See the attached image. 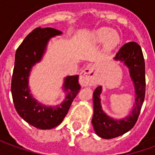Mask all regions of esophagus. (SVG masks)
<instances>
[{
    "mask_svg": "<svg viewBox=\"0 0 155 155\" xmlns=\"http://www.w3.org/2000/svg\"><path fill=\"white\" fill-rule=\"evenodd\" d=\"M81 84L83 86L85 85H92L96 81V76H95V71L94 67L93 65H88L84 68V71L81 72V77H80Z\"/></svg>",
    "mask_w": 155,
    "mask_h": 155,
    "instance_id": "1",
    "label": "esophagus"
}]
</instances>
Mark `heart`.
<instances>
[{"mask_svg": "<svg viewBox=\"0 0 155 155\" xmlns=\"http://www.w3.org/2000/svg\"><path fill=\"white\" fill-rule=\"evenodd\" d=\"M95 41L97 42H105L108 48H113L118 43L119 37L116 34H114L113 31L109 28H102L99 30L95 34Z\"/></svg>", "mask_w": 155, "mask_h": 155, "instance_id": "b5f03b06", "label": "heart"}]
</instances>
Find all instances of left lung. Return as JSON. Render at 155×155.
Wrapping results in <instances>:
<instances>
[{
	"mask_svg": "<svg viewBox=\"0 0 155 155\" xmlns=\"http://www.w3.org/2000/svg\"><path fill=\"white\" fill-rule=\"evenodd\" d=\"M114 60L123 61L130 69L136 98L134 107L130 115L123 120H114L104 114L101 109L100 95L102 88L99 86L95 89L93 94L94 115L91 122L96 134L106 140L120 136L134 126L145 96V64L140 45L136 42H129L124 45L117 52Z\"/></svg>",
	"mask_w": 155,
	"mask_h": 155,
	"instance_id": "obj_1",
	"label": "left lung"
}]
</instances>
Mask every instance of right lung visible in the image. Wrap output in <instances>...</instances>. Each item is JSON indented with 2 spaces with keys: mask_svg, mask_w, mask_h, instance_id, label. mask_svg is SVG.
Here are the masks:
<instances>
[{
  "mask_svg": "<svg viewBox=\"0 0 155 155\" xmlns=\"http://www.w3.org/2000/svg\"><path fill=\"white\" fill-rule=\"evenodd\" d=\"M61 34L56 29L38 27L25 37L15 52L12 79L14 105L23 120L41 130L54 128L63 121L81 88L78 75L65 78L63 88L67 92L66 97L63 103L54 107L41 104L30 94L28 77L32 66L41 61L49 40Z\"/></svg>",
  "mask_w": 155,
  "mask_h": 155,
  "instance_id": "right-lung-1",
  "label": "right lung"
}]
</instances>
